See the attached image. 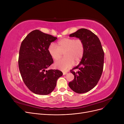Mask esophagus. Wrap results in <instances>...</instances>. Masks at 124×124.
Returning a JSON list of instances; mask_svg holds the SVG:
<instances>
[{"instance_id":"esophagus-1","label":"esophagus","mask_w":124,"mask_h":124,"mask_svg":"<svg viewBox=\"0 0 124 124\" xmlns=\"http://www.w3.org/2000/svg\"><path fill=\"white\" fill-rule=\"evenodd\" d=\"M67 73V72H63V75H65V74H66Z\"/></svg>"}]
</instances>
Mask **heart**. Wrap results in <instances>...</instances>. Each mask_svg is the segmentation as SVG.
<instances>
[{
	"label": "heart",
	"mask_w": 124,
	"mask_h": 124,
	"mask_svg": "<svg viewBox=\"0 0 124 124\" xmlns=\"http://www.w3.org/2000/svg\"><path fill=\"white\" fill-rule=\"evenodd\" d=\"M58 47L54 43H51L48 47V52L51 57L57 60L62 57L64 53L65 57L56 61L54 63L56 68L62 71L67 70L74 64L78 62L83 58L85 46L81 39H74L72 38H63L57 43Z\"/></svg>",
	"instance_id": "heart-1"
}]
</instances>
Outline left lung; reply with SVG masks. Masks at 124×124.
<instances>
[{"instance_id": "1", "label": "left lung", "mask_w": 124, "mask_h": 124, "mask_svg": "<svg viewBox=\"0 0 124 124\" xmlns=\"http://www.w3.org/2000/svg\"><path fill=\"white\" fill-rule=\"evenodd\" d=\"M70 37H76L83 40L85 52L81 62L70 70L74 76L69 86L73 91L82 93L91 91L98 83L102 73L104 52L98 37L85 28L78 29ZM77 69L75 71L74 70Z\"/></svg>"}]
</instances>
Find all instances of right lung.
I'll use <instances>...</instances> for the list:
<instances>
[{"label": "right lung", "instance_id": "obj_1", "mask_svg": "<svg viewBox=\"0 0 124 124\" xmlns=\"http://www.w3.org/2000/svg\"><path fill=\"white\" fill-rule=\"evenodd\" d=\"M57 39L39 30H35L22 42L18 68L25 84L36 94H49L55 88L58 78L62 75L58 70H46L53 63L48 47Z\"/></svg>", "mask_w": 124, "mask_h": 124}]
</instances>
